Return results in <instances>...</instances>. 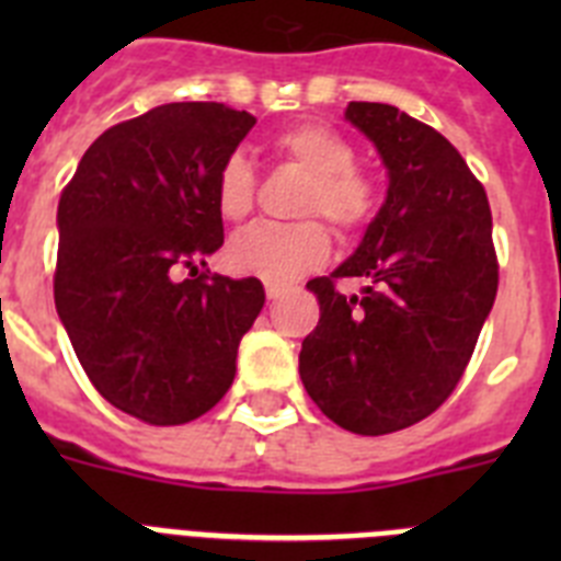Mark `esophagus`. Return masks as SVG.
<instances>
[{
  "label": "esophagus",
  "mask_w": 561,
  "mask_h": 561,
  "mask_svg": "<svg viewBox=\"0 0 561 561\" xmlns=\"http://www.w3.org/2000/svg\"><path fill=\"white\" fill-rule=\"evenodd\" d=\"M286 295V289L284 286H275V284H266V297H270V300H280V297Z\"/></svg>",
  "instance_id": "obj_1"
}]
</instances>
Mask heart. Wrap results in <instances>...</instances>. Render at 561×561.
<instances>
[{
  "label": "heart",
  "instance_id": "1",
  "mask_svg": "<svg viewBox=\"0 0 561 561\" xmlns=\"http://www.w3.org/2000/svg\"><path fill=\"white\" fill-rule=\"evenodd\" d=\"M275 153L286 165L309 173L300 193V216H323L340 236H356L374 221L379 187L356 168V151L342 134L320 123L286 128L275 137ZM257 176L244 153H227L213 176V202L221 219L244 221L255 207ZM331 236L323 221L297 225H257L236 236L227 257L238 272L255 275L275 286L295 284L297 277L325 264Z\"/></svg>",
  "mask_w": 561,
  "mask_h": 561
}]
</instances>
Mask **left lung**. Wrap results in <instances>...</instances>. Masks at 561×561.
<instances>
[{
  "mask_svg": "<svg viewBox=\"0 0 561 561\" xmlns=\"http://www.w3.org/2000/svg\"><path fill=\"white\" fill-rule=\"evenodd\" d=\"M388 165L390 187L354 255L306 289L320 323L300 379L334 424L388 435L433 415L458 388L500 280L492 210L458 148L388 103H348ZM366 280L342 296L340 279Z\"/></svg>",
  "mask_w": 561,
  "mask_h": 561,
  "instance_id": "left-lung-1",
  "label": "left lung"
}]
</instances>
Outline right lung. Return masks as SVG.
<instances>
[{
	"mask_svg": "<svg viewBox=\"0 0 561 561\" xmlns=\"http://www.w3.org/2000/svg\"><path fill=\"white\" fill-rule=\"evenodd\" d=\"M252 126L225 103L157 106L106 128L58 202V317L98 393L148 424L216 408L264 309L257 277L202 270L225 244L213 176Z\"/></svg>",
	"mask_w": 561,
	"mask_h": 561,
	"instance_id": "add662e5",
	"label": "right lung"
}]
</instances>
